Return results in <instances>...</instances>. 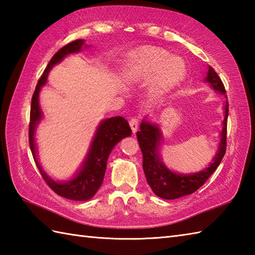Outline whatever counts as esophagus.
<instances>
[{
	"instance_id": "34e87169",
	"label": "esophagus",
	"mask_w": 255,
	"mask_h": 255,
	"mask_svg": "<svg viewBox=\"0 0 255 255\" xmlns=\"http://www.w3.org/2000/svg\"><path fill=\"white\" fill-rule=\"evenodd\" d=\"M139 123H140V119L139 117H132L130 121H129V125H130V128L131 130L134 132L138 129L139 126Z\"/></svg>"
}]
</instances>
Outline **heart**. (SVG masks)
Wrapping results in <instances>:
<instances>
[{
	"instance_id": "b5f03b06",
	"label": "heart",
	"mask_w": 255,
	"mask_h": 255,
	"mask_svg": "<svg viewBox=\"0 0 255 255\" xmlns=\"http://www.w3.org/2000/svg\"><path fill=\"white\" fill-rule=\"evenodd\" d=\"M186 68L183 60L172 57L159 48H143L128 57L124 64L123 74L126 80L140 82L155 79L154 93L162 94L185 77Z\"/></svg>"
}]
</instances>
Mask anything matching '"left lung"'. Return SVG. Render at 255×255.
<instances>
[{"mask_svg":"<svg viewBox=\"0 0 255 255\" xmlns=\"http://www.w3.org/2000/svg\"><path fill=\"white\" fill-rule=\"evenodd\" d=\"M206 81L210 83L214 90L226 95V89L223 81L215 70L209 67ZM227 97V96H226ZM226 115L224 127L221 131L219 150L214 162L207 169L189 175H180L166 169L159 156V145L161 141L160 129L155 125L143 121L137 131V139L142 152V167L147 182L153 193L161 198L175 199L185 195L196 192L202 187L208 177L217 170L227 149V122H228V102H226Z\"/></svg>","mask_w":255,"mask_h":255,"instance_id":"8db88e82","label":"left lung"}]
</instances>
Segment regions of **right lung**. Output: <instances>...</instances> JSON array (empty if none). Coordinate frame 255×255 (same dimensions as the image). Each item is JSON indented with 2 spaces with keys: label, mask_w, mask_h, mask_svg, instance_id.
<instances>
[{
  "label": "right lung",
  "mask_w": 255,
  "mask_h": 255,
  "mask_svg": "<svg viewBox=\"0 0 255 255\" xmlns=\"http://www.w3.org/2000/svg\"><path fill=\"white\" fill-rule=\"evenodd\" d=\"M83 44L84 40L82 39H77L69 42L66 46H63L61 49H59L55 55H53L49 63H48L44 73H42L39 81H38L35 92L31 97L30 121L28 130L29 147L31 150L32 156H34L36 165L38 169H39L42 177H44V180L48 184V186H49L56 194H58L59 196L72 200H88L94 196L97 189L102 185L103 180H104L107 159L108 155L111 153V151L115 147V144L121 141L123 138L128 137L131 134V129L129 127V124L124 117H112L105 119L104 122H102L99 128H97L93 142L91 144L88 158H86L82 169H81V171L75 175L74 178L66 183H58L51 180V178L42 171L39 163H38L36 156L34 134L37 124L39 123L41 118V111L39 107V102H38L39 91L41 89V86L46 83L47 75L49 73L50 69L58 62H60L64 57L69 55V53L80 51Z\"/></svg>",
  "instance_id": "1"
}]
</instances>
